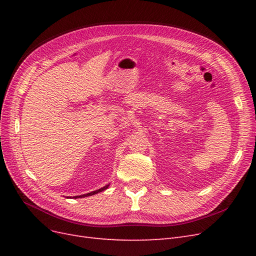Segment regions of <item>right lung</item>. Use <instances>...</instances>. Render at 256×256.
<instances>
[{
  "label": "right lung",
  "mask_w": 256,
  "mask_h": 256,
  "mask_svg": "<svg viewBox=\"0 0 256 256\" xmlns=\"http://www.w3.org/2000/svg\"><path fill=\"white\" fill-rule=\"evenodd\" d=\"M108 187H109V184H106V186H104V187L100 188V189H98V190H95V191H92V192H90V193H88V194L76 196H74V198H85V196H94V194H97L98 192H102V191H104V190L108 189ZM70 198H72V196H70Z\"/></svg>",
  "instance_id": "right-lung-1"
}]
</instances>
